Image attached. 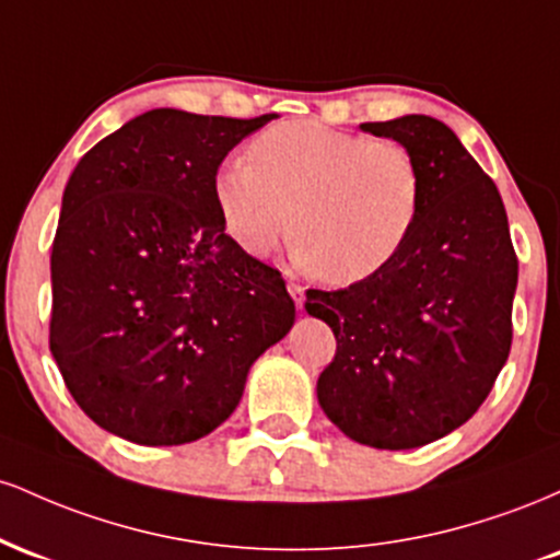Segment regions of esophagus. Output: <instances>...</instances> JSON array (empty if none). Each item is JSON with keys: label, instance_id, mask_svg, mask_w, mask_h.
<instances>
[{"label": "esophagus", "instance_id": "esophagus-1", "mask_svg": "<svg viewBox=\"0 0 560 560\" xmlns=\"http://www.w3.org/2000/svg\"><path fill=\"white\" fill-rule=\"evenodd\" d=\"M289 294H292L294 298V305L300 307L302 311V305H305V287H300V284H294V281H289Z\"/></svg>", "mask_w": 560, "mask_h": 560}]
</instances>
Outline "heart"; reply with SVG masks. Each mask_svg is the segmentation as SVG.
<instances>
[{
	"label": "heart",
	"instance_id": "obj_1",
	"mask_svg": "<svg viewBox=\"0 0 560 560\" xmlns=\"http://www.w3.org/2000/svg\"><path fill=\"white\" fill-rule=\"evenodd\" d=\"M213 197L247 255L271 253L292 229L294 258L326 284L350 287L402 253L419 223L423 182L397 141L289 120L249 144V163L218 168Z\"/></svg>",
	"mask_w": 560,
	"mask_h": 560
}]
</instances>
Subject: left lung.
<instances>
[{"label": "left lung", "instance_id": "1", "mask_svg": "<svg viewBox=\"0 0 560 560\" xmlns=\"http://www.w3.org/2000/svg\"><path fill=\"white\" fill-rule=\"evenodd\" d=\"M361 128L416 158L421 213L374 279L307 289L305 311L337 337L316 392L350 440L410 450L458 429L490 395L511 352L518 260L498 186L442 120L402 115Z\"/></svg>", "mask_w": 560, "mask_h": 560}]
</instances>
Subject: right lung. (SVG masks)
<instances>
[{"label":"right lung","instance_id":"1","mask_svg":"<svg viewBox=\"0 0 560 560\" xmlns=\"http://www.w3.org/2000/svg\"><path fill=\"white\" fill-rule=\"evenodd\" d=\"M273 115L160 107L94 144L70 173L52 242L49 350L83 413L137 445H184L234 413L287 337L276 268L226 234L223 158Z\"/></svg>","mask_w":560,"mask_h":560}]
</instances>
